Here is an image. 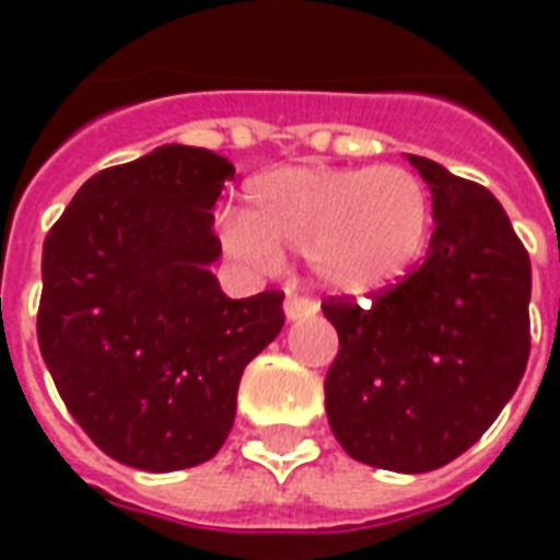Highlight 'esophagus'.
<instances>
[{
    "mask_svg": "<svg viewBox=\"0 0 560 560\" xmlns=\"http://www.w3.org/2000/svg\"><path fill=\"white\" fill-rule=\"evenodd\" d=\"M284 315L291 317V320L315 315V303H312V300H305V296H300L293 288H288V296H284Z\"/></svg>",
    "mask_w": 560,
    "mask_h": 560,
    "instance_id": "34e87169",
    "label": "esophagus"
}]
</instances>
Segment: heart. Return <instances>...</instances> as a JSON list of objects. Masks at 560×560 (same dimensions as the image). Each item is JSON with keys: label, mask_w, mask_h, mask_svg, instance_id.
Wrapping results in <instances>:
<instances>
[{"label": "heart", "mask_w": 560, "mask_h": 560, "mask_svg": "<svg viewBox=\"0 0 560 560\" xmlns=\"http://www.w3.org/2000/svg\"><path fill=\"white\" fill-rule=\"evenodd\" d=\"M432 197L417 173L381 167H281L245 188V215L221 221L236 257L272 267L312 257L317 279L341 293H375L425 255Z\"/></svg>", "instance_id": "obj_1"}]
</instances>
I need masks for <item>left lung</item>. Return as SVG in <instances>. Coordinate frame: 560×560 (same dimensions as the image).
I'll return each mask as SVG.
<instances>
[{"label":"left lung","instance_id":"8db88e82","mask_svg":"<svg viewBox=\"0 0 560 560\" xmlns=\"http://www.w3.org/2000/svg\"><path fill=\"white\" fill-rule=\"evenodd\" d=\"M408 161L432 188V243L372 305H320L339 332L324 393L348 456L422 474L477 444L516 393L530 353V257L489 188Z\"/></svg>","mask_w":560,"mask_h":560}]
</instances>
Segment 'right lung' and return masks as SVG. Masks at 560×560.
Segmentation results:
<instances>
[{
  "label": "right lung",
  "mask_w": 560,
  "mask_h": 560,
  "mask_svg": "<svg viewBox=\"0 0 560 560\" xmlns=\"http://www.w3.org/2000/svg\"><path fill=\"white\" fill-rule=\"evenodd\" d=\"M228 179L209 149L159 147L86 179L44 240V363L80 429L131 468L215 456L243 369L284 327V293L231 300L207 269Z\"/></svg>",
  "instance_id": "add662e5"
}]
</instances>
